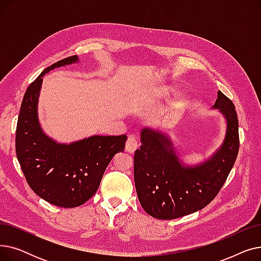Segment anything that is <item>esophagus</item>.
<instances>
[{"mask_svg": "<svg viewBox=\"0 0 261 261\" xmlns=\"http://www.w3.org/2000/svg\"><path fill=\"white\" fill-rule=\"evenodd\" d=\"M139 147V143L138 141H136V139L134 138V136L130 135L128 140H127V143H126V150L128 152L130 153H133L136 149H138Z\"/></svg>", "mask_w": 261, "mask_h": 261, "instance_id": "1", "label": "esophagus"}]
</instances>
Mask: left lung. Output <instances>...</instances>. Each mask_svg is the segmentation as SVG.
<instances>
[{
  "mask_svg": "<svg viewBox=\"0 0 261 261\" xmlns=\"http://www.w3.org/2000/svg\"><path fill=\"white\" fill-rule=\"evenodd\" d=\"M227 122L223 144L197 166H184L169 138L144 128L141 148L134 153L136 194L145 212L161 220H171L204 208L218 195L239 151L238 117L232 101L218 91L214 105Z\"/></svg>",
  "mask_w": 261,
  "mask_h": 261,
  "instance_id": "left-lung-1",
  "label": "left lung"
}]
</instances>
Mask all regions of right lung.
<instances>
[{
    "instance_id": "obj_1",
    "label": "right lung",
    "mask_w": 261,
    "mask_h": 261,
    "mask_svg": "<svg viewBox=\"0 0 261 261\" xmlns=\"http://www.w3.org/2000/svg\"><path fill=\"white\" fill-rule=\"evenodd\" d=\"M78 61L64 58L41 73L27 88L16 131V152L25 179L35 193L59 207L80 206L97 191L113 156L125 150L127 135L100 136L70 145L56 143L44 134L37 113L42 77L55 67Z\"/></svg>"
}]
</instances>
